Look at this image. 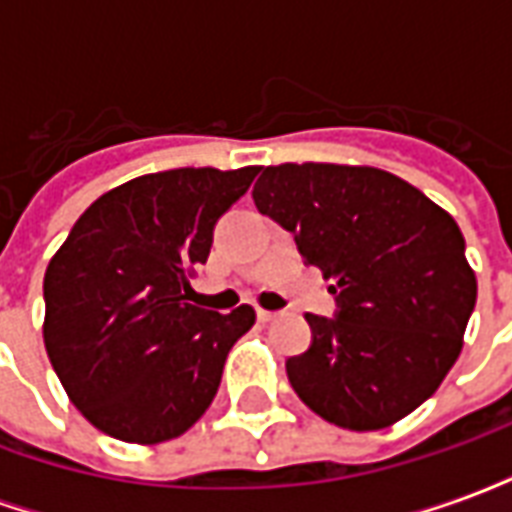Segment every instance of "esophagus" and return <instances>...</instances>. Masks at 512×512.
Segmentation results:
<instances>
[{
    "instance_id": "obj_1",
    "label": "esophagus",
    "mask_w": 512,
    "mask_h": 512,
    "mask_svg": "<svg viewBox=\"0 0 512 512\" xmlns=\"http://www.w3.org/2000/svg\"><path fill=\"white\" fill-rule=\"evenodd\" d=\"M277 318V312H271V310H257V321L260 323H271Z\"/></svg>"
}]
</instances>
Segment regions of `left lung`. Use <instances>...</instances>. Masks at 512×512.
<instances>
[{"label":"left lung","instance_id":"1","mask_svg":"<svg viewBox=\"0 0 512 512\" xmlns=\"http://www.w3.org/2000/svg\"><path fill=\"white\" fill-rule=\"evenodd\" d=\"M252 197L296 235L340 304L332 321L307 315L310 351L288 359L296 395L345 430L408 417L461 356L477 301L461 227L376 167L277 164L263 169Z\"/></svg>","mask_w":512,"mask_h":512}]
</instances>
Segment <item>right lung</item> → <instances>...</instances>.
I'll return each mask as SVG.
<instances>
[{
	"label": "right lung",
	"mask_w": 512,
	"mask_h": 512,
	"mask_svg": "<svg viewBox=\"0 0 512 512\" xmlns=\"http://www.w3.org/2000/svg\"><path fill=\"white\" fill-rule=\"evenodd\" d=\"M260 167H183L106 191L43 277V343L84 419L112 439L158 444L205 414L255 310L189 304L219 222Z\"/></svg>",
	"instance_id": "right-lung-1"
}]
</instances>
